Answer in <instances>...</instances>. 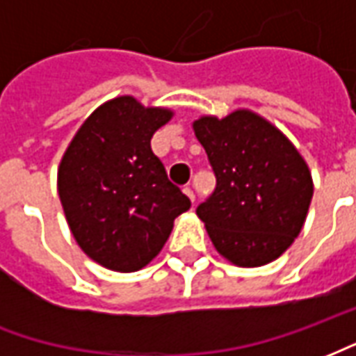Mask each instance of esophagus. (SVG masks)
<instances>
[{"mask_svg":"<svg viewBox=\"0 0 356 356\" xmlns=\"http://www.w3.org/2000/svg\"><path fill=\"white\" fill-rule=\"evenodd\" d=\"M183 193L186 194V196H188V200L193 202L194 204V193H193V188H191V186H185V188H183Z\"/></svg>","mask_w":356,"mask_h":356,"instance_id":"34e87169","label":"esophagus"}]
</instances>
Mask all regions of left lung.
<instances>
[{
  "label": "left lung",
  "mask_w": 356,
  "mask_h": 356,
  "mask_svg": "<svg viewBox=\"0 0 356 356\" xmlns=\"http://www.w3.org/2000/svg\"><path fill=\"white\" fill-rule=\"evenodd\" d=\"M217 186L196 209L217 254L236 267H263L293 244L313 200L311 170L267 118L238 108L193 122Z\"/></svg>",
  "instance_id": "1"
}]
</instances>
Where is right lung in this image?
<instances>
[{"label": "right lung", "instance_id": "1", "mask_svg": "<svg viewBox=\"0 0 356 356\" xmlns=\"http://www.w3.org/2000/svg\"><path fill=\"white\" fill-rule=\"evenodd\" d=\"M173 118L131 95L95 108L60 158L57 191L74 240L116 273L147 267L191 200L171 185L150 139Z\"/></svg>", "mask_w": 356, "mask_h": 356}]
</instances>
